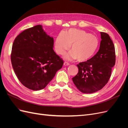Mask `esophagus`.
<instances>
[{"label":"esophagus","instance_id":"34e87169","mask_svg":"<svg viewBox=\"0 0 128 128\" xmlns=\"http://www.w3.org/2000/svg\"><path fill=\"white\" fill-rule=\"evenodd\" d=\"M69 64H69V63H68V62L65 61L64 62V66H69Z\"/></svg>","mask_w":128,"mask_h":128}]
</instances>
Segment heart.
Wrapping results in <instances>:
<instances>
[{"instance_id":"1","label":"heart","mask_w":128,"mask_h":128,"mask_svg":"<svg viewBox=\"0 0 128 128\" xmlns=\"http://www.w3.org/2000/svg\"><path fill=\"white\" fill-rule=\"evenodd\" d=\"M70 50L65 55L66 59L86 61L94 56L98 48V38L86 31L72 28L60 32L56 37L55 49L59 54H62L70 46Z\"/></svg>"}]
</instances>
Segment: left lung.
Returning a JSON list of instances; mask_svg holds the SVG:
<instances>
[{
	"label": "left lung",
	"instance_id": "1",
	"mask_svg": "<svg viewBox=\"0 0 128 128\" xmlns=\"http://www.w3.org/2000/svg\"><path fill=\"white\" fill-rule=\"evenodd\" d=\"M98 52L90 59L80 62L77 74L72 77L76 88L84 94H92L104 88L111 75L112 68L115 64V51L110 36L101 32Z\"/></svg>",
	"mask_w": 128,
	"mask_h": 128
}]
</instances>
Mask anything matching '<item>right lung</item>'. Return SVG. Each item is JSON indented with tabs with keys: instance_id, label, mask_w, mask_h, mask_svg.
Instances as JSON below:
<instances>
[{
	"instance_id": "right-lung-1",
	"label": "right lung",
	"mask_w": 128,
	"mask_h": 128,
	"mask_svg": "<svg viewBox=\"0 0 128 128\" xmlns=\"http://www.w3.org/2000/svg\"><path fill=\"white\" fill-rule=\"evenodd\" d=\"M53 38L41 25L27 29L15 38L11 62L15 75L24 86L37 91L45 88L64 64L53 49Z\"/></svg>"
}]
</instances>
